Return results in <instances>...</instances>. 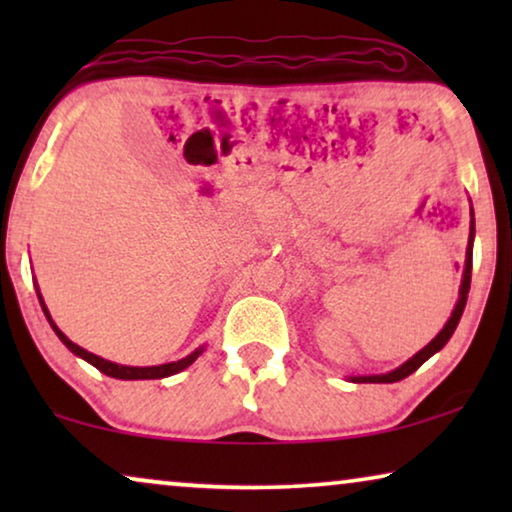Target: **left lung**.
<instances>
[{
	"mask_svg": "<svg viewBox=\"0 0 512 512\" xmlns=\"http://www.w3.org/2000/svg\"><path fill=\"white\" fill-rule=\"evenodd\" d=\"M473 237H475V219H473V209H471V235H468V249H466V268H464V279H461V289H459V300L457 305H454L452 310V317L447 319V324L443 326V331H440L436 338H433L429 345L424 349H419V352L412 356L403 363V366H398L396 370H391V373H384V375H359V377H349L352 382H373V384H389V382H398L403 380V377H408L415 373V370L422 366L424 361H429L433 354L440 352L447 345V340L452 338L454 328H457L461 314H464V307H466V300H468V289H471V268H473Z\"/></svg>",
	"mask_w": 512,
	"mask_h": 512,
	"instance_id": "1",
	"label": "left lung"
}]
</instances>
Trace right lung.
I'll return each instance as SVG.
<instances>
[{
  "label": "right lung",
  "instance_id": "right-lung-1",
  "mask_svg": "<svg viewBox=\"0 0 512 512\" xmlns=\"http://www.w3.org/2000/svg\"><path fill=\"white\" fill-rule=\"evenodd\" d=\"M39 303H41V307H44V314H46L48 324H51L55 335H58V338L62 340V345H65V347L69 349V352H74L76 356H81L83 361L93 363V366H95L97 370H100V373L109 375V377H116V380H160V377H170V375L181 373V370L191 366V363L202 354V347H200V349H195V352H191L188 356H184V359L172 361V363H163V366H146V368L118 366V363L102 359V356H97V354H90V352H86V349H83V347L76 345V342L69 340L67 335L62 333L58 326H55V321L51 319V314H48V307L44 305V298H41V293H39Z\"/></svg>",
  "mask_w": 512,
  "mask_h": 512
}]
</instances>
